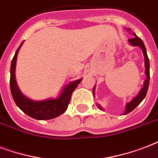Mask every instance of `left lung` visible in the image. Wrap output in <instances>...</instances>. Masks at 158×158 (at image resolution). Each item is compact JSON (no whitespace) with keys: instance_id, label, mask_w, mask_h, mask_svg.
I'll return each mask as SVG.
<instances>
[{"instance_id":"8db88e82","label":"left lung","mask_w":158,"mask_h":158,"mask_svg":"<svg viewBox=\"0 0 158 158\" xmlns=\"http://www.w3.org/2000/svg\"><path fill=\"white\" fill-rule=\"evenodd\" d=\"M129 30H130L129 29H128ZM133 35H134V37L133 39H130L129 40V44L133 46H139V47L141 48V49L143 50V52L144 56V62H145V74H146V80L144 81V85L143 86V88L141 89V90L139 91V93L135 97H134L133 100H132L130 102L127 103L125 107V112L123 113V114H127L130 113L131 111H133L134 109L136 108L137 106H139V104L141 103L143 100L145 98V96L147 95V92H148V89L149 85V79H150V72H149V59L148 57V54H147L146 48L144 46V44L143 42V40L139 38L135 35V33H133ZM93 95L95 96V87L93 88ZM97 107H98L100 110H102V107H101L100 105L97 104Z\"/></svg>"}]
</instances>
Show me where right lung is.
Segmentation results:
<instances>
[{
	"label": "right lung",
	"instance_id": "1",
	"mask_svg": "<svg viewBox=\"0 0 158 158\" xmlns=\"http://www.w3.org/2000/svg\"><path fill=\"white\" fill-rule=\"evenodd\" d=\"M23 44L19 45L17 48L16 52L11 61L10 66V91L16 106L21 110L27 115L31 118L39 120H45V119H51L61 115L66 111L68 108V104L70 102L71 96L73 90H75L78 84L81 81L82 78L79 80L73 81L72 82L66 85L62 90V92L59 96L56 99H47L44 101H35L31 99L28 98L19 90L18 85L15 80V66H16L17 55L19 52L20 47Z\"/></svg>",
	"mask_w": 158,
	"mask_h": 158
}]
</instances>
